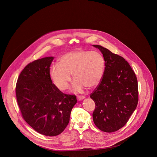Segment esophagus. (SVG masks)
Returning <instances> with one entry per match:
<instances>
[{"instance_id": "34e87169", "label": "esophagus", "mask_w": 157, "mask_h": 157, "mask_svg": "<svg viewBox=\"0 0 157 157\" xmlns=\"http://www.w3.org/2000/svg\"><path fill=\"white\" fill-rule=\"evenodd\" d=\"M84 98H85L84 96H81V95L79 96H79L77 97V99H78V101H81L82 99H83Z\"/></svg>"}]
</instances>
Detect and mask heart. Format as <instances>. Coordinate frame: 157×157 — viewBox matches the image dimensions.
Listing matches in <instances>:
<instances>
[{
    "label": "heart",
    "instance_id": "1",
    "mask_svg": "<svg viewBox=\"0 0 157 157\" xmlns=\"http://www.w3.org/2000/svg\"><path fill=\"white\" fill-rule=\"evenodd\" d=\"M59 65L50 67L51 78L61 90H67L72 80L76 79L73 90L81 92L86 86L94 88L101 81L104 74L105 61L98 51L78 49L66 53L59 59Z\"/></svg>",
    "mask_w": 157,
    "mask_h": 157
}]
</instances>
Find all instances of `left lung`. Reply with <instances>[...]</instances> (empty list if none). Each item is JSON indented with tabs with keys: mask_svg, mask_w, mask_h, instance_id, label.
<instances>
[{
	"mask_svg": "<svg viewBox=\"0 0 157 157\" xmlns=\"http://www.w3.org/2000/svg\"><path fill=\"white\" fill-rule=\"evenodd\" d=\"M103 54L104 74L90 94L95 104V125L105 132L118 131L127 124L138 102L137 78L127 60L100 45H93Z\"/></svg>",
	"mask_w": 157,
	"mask_h": 157,
	"instance_id": "1",
	"label": "left lung"
}]
</instances>
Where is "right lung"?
<instances>
[{
    "instance_id": "1",
    "label": "right lung",
    "mask_w": 157,
    "mask_h": 157,
    "mask_svg": "<svg viewBox=\"0 0 157 157\" xmlns=\"http://www.w3.org/2000/svg\"><path fill=\"white\" fill-rule=\"evenodd\" d=\"M53 58L46 57L29 63L16 86L23 118L38 133L49 136L64 131L77 102L75 95L63 94L53 83L49 70Z\"/></svg>"
}]
</instances>
